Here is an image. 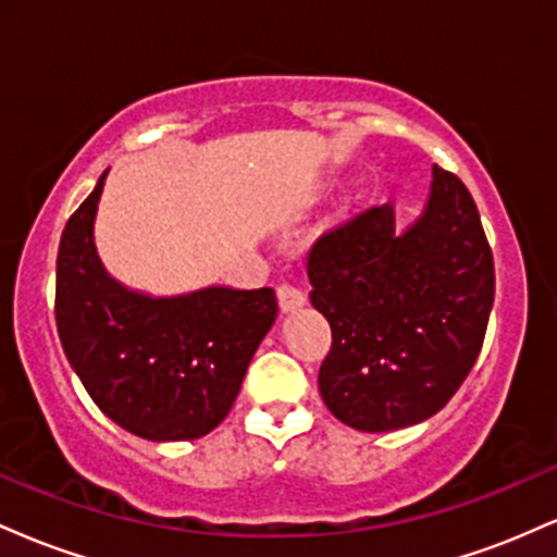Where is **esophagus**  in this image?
<instances>
[{"instance_id":"esophagus-1","label":"esophagus","mask_w":557,"mask_h":557,"mask_svg":"<svg viewBox=\"0 0 557 557\" xmlns=\"http://www.w3.org/2000/svg\"><path fill=\"white\" fill-rule=\"evenodd\" d=\"M277 304H280V311H283V314H290V311H296L306 304V296L298 290V287L283 283L277 287Z\"/></svg>"}]
</instances>
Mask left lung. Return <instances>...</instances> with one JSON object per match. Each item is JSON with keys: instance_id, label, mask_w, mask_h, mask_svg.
<instances>
[{"instance_id": "8db88e82", "label": "left lung", "mask_w": 557, "mask_h": 557, "mask_svg": "<svg viewBox=\"0 0 557 557\" xmlns=\"http://www.w3.org/2000/svg\"><path fill=\"white\" fill-rule=\"evenodd\" d=\"M311 306L332 330L319 393L332 417L393 432L434 417L482 350L495 264L476 203L432 168L424 212L403 233L393 203L324 230L309 251Z\"/></svg>"}]
</instances>
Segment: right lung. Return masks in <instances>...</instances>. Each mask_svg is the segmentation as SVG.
Segmentation results:
<instances>
[{"mask_svg":"<svg viewBox=\"0 0 557 557\" xmlns=\"http://www.w3.org/2000/svg\"><path fill=\"white\" fill-rule=\"evenodd\" d=\"M107 172L60 240L54 317L62 348L114 424L151 443L203 437L238 398L277 298L272 287L222 285L154 298L117 283L94 246Z\"/></svg>","mask_w":557,"mask_h":557,"instance_id":"obj_1","label":"right lung"}]
</instances>
